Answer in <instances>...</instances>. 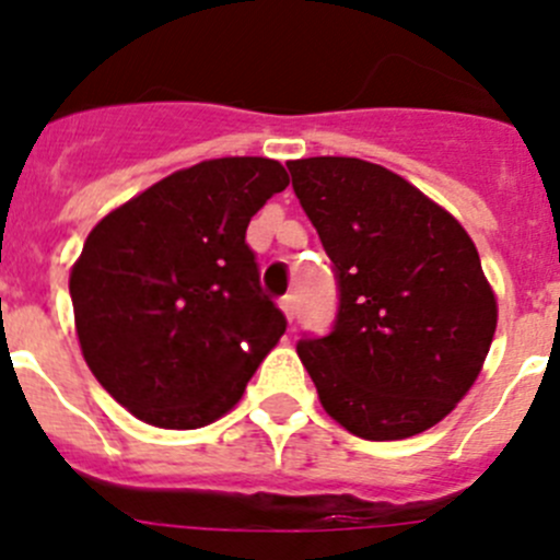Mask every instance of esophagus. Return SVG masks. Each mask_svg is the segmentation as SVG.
<instances>
[{
	"label": "esophagus",
	"mask_w": 560,
	"mask_h": 560,
	"mask_svg": "<svg viewBox=\"0 0 560 560\" xmlns=\"http://www.w3.org/2000/svg\"><path fill=\"white\" fill-rule=\"evenodd\" d=\"M281 312H284L287 320L292 323V317H295V298H292V295L281 298Z\"/></svg>",
	"instance_id": "obj_1"
}]
</instances>
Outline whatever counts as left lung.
I'll use <instances>...</instances> for the list:
<instances>
[{"mask_svg": "<svg viewBox=\"0 0 560 560\" xmlns=\"http://www.w3.org/2000/svg\"><path fill=\"white\" fill-rule=\"evenodd\" d=\"M287 168L339 292L331 331L298 339L323 409L370 442L428 431L475 384L498 328L478 248L375 162L310 156Z\"/></svg>", "mask_w": 560, "mask_h": 560, "instance_id": "obj_1", "label": "left lung"}]
</instances>
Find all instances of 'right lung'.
<instances>
[{
	"label": "right lung",
	"instance_id": "add662e5",
	"mask_svg": "<svg viewBox=\"0 0 560 560\" xmlns=\"http://www.w3.org/2000/svg\"><path fill=\"white\" fill-rule=\"evenodd\" d=\"M287 185L268 156L207 160L88 234L68 281L77 337L98 384L138 420L215 422L287 331L245 243L250 218Z\"/></svg>",
	"mask_w": 560,
	"mask_h": 560
}]
</instances>
